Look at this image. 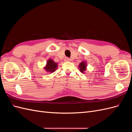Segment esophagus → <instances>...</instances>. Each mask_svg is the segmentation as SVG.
Returning a JSON list of instances; mask_svg holds the SVG:
<instances>
[{
	"mask_svg": "<svg viewBox=\"0 0 132 132\" xmlns=\"http://www.w3.org/2000/svg\"><path fill=\"white\" fill-rule=\"evenodd\" d=\"M69 61H70V59H69V58L65 57V58H64V61H65V62H69Z\"/></svg>",
	"mask_w": 132,
	"mask_h": 132,
	"instance_id": "34e87169",
	"label": "esophagus"
}]
</instances>
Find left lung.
I'll list each match as a JSON object with an SVG mask.
<instances>
[{"instance_id":"obj_1","label":"left lung","mask_w":132,"mask_h":132,"mask_svg":"<svg viewBox=\"0 0 132 132\" xmlns=\"http://www.w3.org/2000/svg\"><path fill=\"white\" fill-rule=\"evenodd\" d=\"M79 68L80 71L82 73H85V70H86L87 68V62L86 61H82L81 63H80L79 64Z\"/></svg>"}]
</instances>
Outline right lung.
Here are the masks:
<instances>
[{"label": "right lung", "instance_id": "right-lung-1", "mask_svg": "<svg viewBox=\"0 0 132 132\" xmlns=\"http://www.w3.org/2000/svg\"><path fill=\"white\" fill-rule=\"evenodd\" d=\"M58 68V63L55 62L53 59H48L46 65L44 67L43 69H45L47 72H50L51 73H53Z\"/></svg>", "mask_w": 132, "mask_h": 132}]
</instances>
